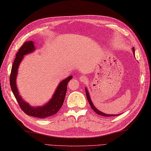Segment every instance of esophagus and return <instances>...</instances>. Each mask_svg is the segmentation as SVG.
<instances>
[{"mask_svg": "<svg viewBox=\"0 0 151 151\" xmlns=\"http://www.w3.org/2000/svg\"><path fill=\"white\" fill-rule=\"evenodd\" d=\"M80 79L81 81H82V82H85V81H86V77H84V76H81Z\"/></svg>", "mask_w": 151, "mask_h": 151, "instance_id": "esophagus-1", "label": "esophagus"}]
</instances>
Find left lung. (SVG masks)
I'll return each instance as SVG.
<instances>
[{
  "instance_id": "left-lung-1",
  "label": "left lung",
  "mask_w": 151,
  "mask_h": 151,
  "mask_svg": "<svg viewBox=\"0 0 151 151\" xmlns=\"http://www.w3.org/2000/svg\"><path fill=\"white\" fill-rule=\"evenodd\" d=\"M132 51H133V55L135 56V48L133 47L132 48ZM85 91H86V97H87V99H88V102L89 104V105H90L91 109L94 111L97 114L99 115H100V116H105V117H112V116H119L121 114H105V113H104L101 111H100L99 109H97L95 106L93 105V101H91V97L90 96H89V91H88V89L86 88H85Z\"/></svg>"
}]
</instances>
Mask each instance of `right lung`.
Masks as SVG:
<instances>
[{
    "mask_svg": "<svg viewBox=\"0 0 151 151\" xmlns=\"http://www.w3.org/2000/svg\"><path fill=\"white\" fill-rule=\"evenodd\" d=\"M35 50L34 42L31 40L25 42L19 48L17 54L16 55V58L12 66L9 82L11 90L18 102L20 108L24 112L32 117L47 118L55 115L62 107L67 90V84L70 80L72 79V76H69L66 79L61 81L57 86L53 95L50 101H48V102L41 106H31L25 100H24L19 95L16 84V78L19 66L24 58V56L32 53Z\"/></svg>",
    "mask_w": 151,
    "mask_h": 151,
    "instance_id": "obj_1",
    "label": "right lung"
}]
</instances>
